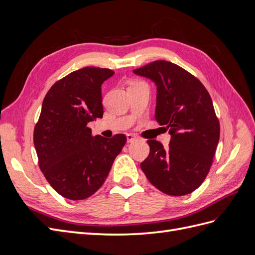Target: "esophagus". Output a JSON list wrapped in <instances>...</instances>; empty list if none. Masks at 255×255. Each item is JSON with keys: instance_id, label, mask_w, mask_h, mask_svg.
Wrapping results in <instances>:
<instances>
[{"instance_id": "34e87169", "label": "esophagus", "mask_w": 255, "mask_h": 255, "mask_svg": "<svg viewBox=\"0 0 255 255\" xmlns=\"http://www.w3.org/2000/svg\"><path fill=\"white\" fill-rule=\"evenodd\" d=\"M127 139H128V142H132L136 139V136L133 134H127Z\"/></svg>"}]
</instances>
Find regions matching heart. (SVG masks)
I'll return each instance as SVG.
<instances>
[{"label": "heart", "instance_id": "b5f03b06", "mask_svg": "<svg viewBox=\"0 0 255 255\" xmlns=\"http://www.w3.org/2000/svg\"><path fill=\"white\" fill-rule=\"evenodd\" d=\"M136 83H138V82H133V83H130V85H133V84H136Z\"/></svg>", "mask_w": 255, "mask_h": 255}]
</instances>
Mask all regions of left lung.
<instances>
[{
    "label": "left lung",
    "mask_w": 255,
    "mask_h": 255,
    "mask_svg": "<svg viewBox=\"0 0 255 255\" xmlns=\"http://www.w3.org/2000/svg\"><path fill=\"white\" fill-rule=\"evenodd\" d=\"M133 72L155 82V119L171 135L168 148L148 140L150 153L141 170L164 194H190L210 172L219 141L220 125L212 98L195 75L170 61L155 60Z\"/></svg>",
    "instance_id": "1"
}]
</instances>
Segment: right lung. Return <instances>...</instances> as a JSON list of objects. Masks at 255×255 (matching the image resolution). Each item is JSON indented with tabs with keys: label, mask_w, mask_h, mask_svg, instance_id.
<instances>
[{
	"label": "right lung",
	"mask_w": 255,
	"mask_h": 255,
	"mask_svg": "<svg viewBox=\"0 0 255 255\" xmlns=\"http://www.w3.org/2000/svg\"><path fill=\"white\" fill-rule=\"evenodd\" d=\"M111 69L85 67L58 80L45 95L34 128L38 165L60 196L83 200L102 186L127 136H92L87 123L103 117L101 85Z\"/></svg>",
	"instance_id": "1"
}]
</instances>
